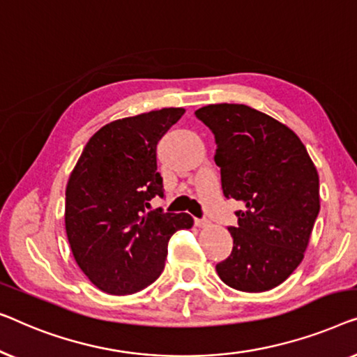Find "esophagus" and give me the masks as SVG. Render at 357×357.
<instances>
[{
    "label": "esophagus",
    "instance_id": "esophagus-1",
    "mask_svg": "<svg viewBox=\"0 0 357 357\" xmlns=\"http://www.w3.org/2000/svg\"><path fill=\"white\" fill-rule=\"evenodd\" d=\"M194 223H195V227H197V228H207V227H210L208 220H204V218H195Z\"/></svg>",
    "mask_w": 357,
    "mask_h": 357
}]
</instances>
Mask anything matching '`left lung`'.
Segmentation results:
<instances>
[{"mask_svg":"<svg viewBox=\"0 0 357 357\" xmlns=\"http://www.w3.org/2000/svg\"><path fill=\"white\" fill-rule=\"evenodd\" d=\"M215 134V163L227 199L244 205L231 255L217 265L229 288H277L303 262L320 210L319 173L301 139L286 124L238 103L195 112Z\"/></svg>","mask_w":357,"mask_h":357,"instance_id":"1","label":"left lung"}]
</instances>
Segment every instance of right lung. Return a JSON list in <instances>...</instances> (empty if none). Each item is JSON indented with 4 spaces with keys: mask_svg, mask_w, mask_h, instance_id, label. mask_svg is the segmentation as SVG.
<instances>
[{
    "mask_svg": "<svg viewBox=\"0 0 357 357\" xmlns=\"http://www.w3.org/2000/svg\"><path fill=\"white\" fill-rule=\"evenodd\" d=\"M184 114L162 108L116 119L85 145L66 185L64 223L79 268L103 293L132 294L165 268L168 241L192 228L188 213L147 212L163 197L157 144Z\"/></svg>",
    "mask_w": 357,
    "mask_h": 357,
    "instance_id": "obj_1",
    "label": "right lung"
}]
</instances>
